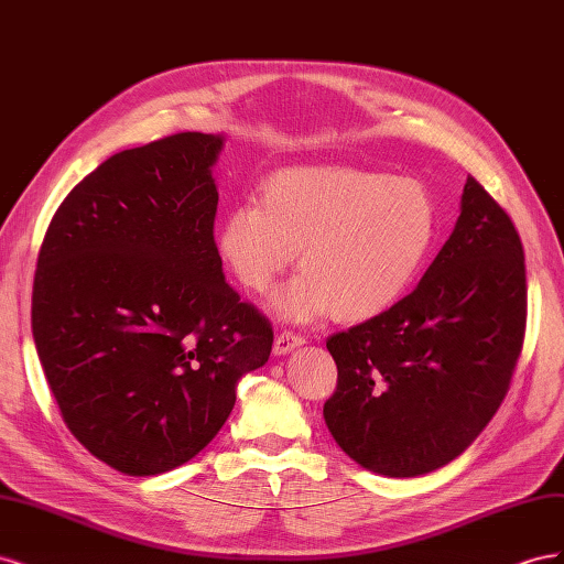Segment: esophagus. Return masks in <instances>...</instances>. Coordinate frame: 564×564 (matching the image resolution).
<instances>
[{
	"mask_svg": "<svg viewBox=\"0 0 564 564\" xmlns=\"http://www.w3.org/2000/svg\"><path fill=\"white\" fill-rule=\"evenodd\" d=\"M301 344H305V338L301 334L284 329L275 336V346H272V350H275V355H286V352H292L294 348H299Z\"/></svg>",
	"mask_w": 564,
	"mask_h": 564,
	"instance_id": "1",
	"label": "esophagus"
}]
</instances>
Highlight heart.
I'll return each mask as SVG.
<instances>
[{"label":"heart","mask_w":564,"mask_h":564,"mask_svg":"<svg viewBox=\"0 0 564 564\" xmlns=\"http://www.w3.org/2000/svg\"><path fill=\"white\" fill-rule=\"evenodd\" d=\"M437 232L429 187L350 166H296L270 176L261 202L224 218L218 251L249 292L263 294L296 261L301 275L275 296L286 317L332 313L367 322L414 282Z\"/></svg>","instance_id":"heart-1"}]
</instances>
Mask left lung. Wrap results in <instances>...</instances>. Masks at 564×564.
I'll use <instances>...</instances> for the list:
<instances>
[{"mask_svg":"<svg viewBox=\"0 0 564 564\" xmlns=\"http://www.w3.org/2000/svg\"><path fill=\"white\" fill-rule=\"evenodd\" d=\"M527 324L513 220L468 176L460 216L412 294L329 336L338 379L327 429L352 460L390 477L449 464L497 414Z\"/></svg>","mask_w":564,"mask_h":564,"instance_id":"1","label":"left lung"}]
</instances>
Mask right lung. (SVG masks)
<instances>
[{"label": "right lung", "instance_id": "add662e5", "mask_svg": "<svg viewBox=\"0 0 564 564\" xmlns=\"http://www.w3.org/2000/svg\"><path fill=\"white\" fill-rule=\"evenodd\" d=\"M224 139L183 131L82 178L46 228L32 336L70 433L127 475L199 454L268 362L272 324L224 278L212 166Z\"/></svg>", "mask_w": 564, "mask_h": 564}]
</instances>
